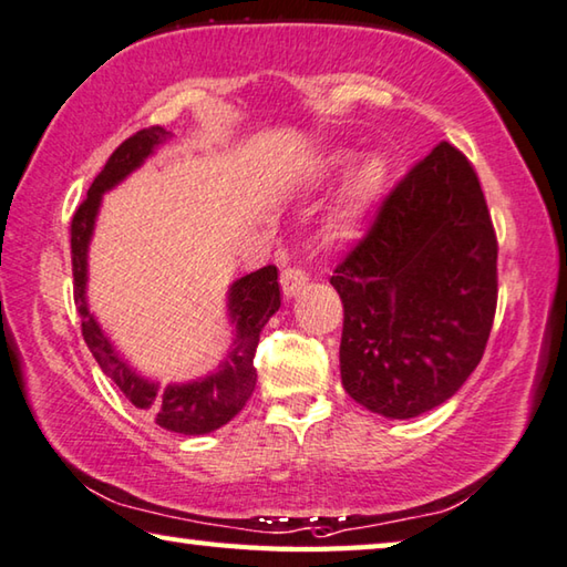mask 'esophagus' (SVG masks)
Segmentation results:
<instances>
[{
    "label": "esophagus",
    "mask_w": 567,
    "mask_h": 567,
    "mask_svg": "<svg viewBox=\"0 0 567 567\" xmlns=\"http://www.w3.org/2000/svg\"><path fill=\"white\" fill-rule=\"evenodd\" d=\"M306 286H309V276H306L301 268H284L281 271V291L286 299H293L299 296Z\"/></svg>",
    "instance_id": "esophagus-1"
}]
</instances>
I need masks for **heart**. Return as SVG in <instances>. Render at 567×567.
<instances>
[{
  "mask_svg": "<svg viewBox=\"0 0 567 567\" xmlns=\"http://www.w3.org/2000/svg\"><path fill=\"white\" fill-rule=\"evenodd\" d=\"M355 154L339 148V152H331L323 158L321 164V176L323 178H336L346 174L353 164ZM391 166L385 162V156L371 154L365 156L363 162L351 168V174L346 176L339 196L333 198V204L326 208L321 218L319 234L326 246H341L355 236V231L363 226L365 218L381 202V196L389 186Z\"/></svg>",
  "mask_w": 567,
  "mask_h": 567,
  "instance_id": "obj_1",
  "label": "heart"
}]
</instances>
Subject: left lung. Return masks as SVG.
Returning <instances> with one entry per match:
<instances>
[{"label": "left lung", "instance_id": "8db88e82", "mask_svg": "<svg viewBox=\"0 0 567 567\" xmlns=\"http://www.w3.org/2000/svg\"><path fill=\"white\" fill-rule=\"evenodd\" d=\"M498 244L478 176L441 142L385 198L336 268L341 383L385 419H415L481 363L498 301Z\"/></svg>", "mask_w": 567, "mask_h": 567}]
</instances>
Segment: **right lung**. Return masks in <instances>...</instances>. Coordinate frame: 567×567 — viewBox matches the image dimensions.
<instances>
[{
	"mask_svg": "<svg viewBox=\"0 0 567 567\" xmlns=\"http://www.w3.org/2000/svg\"><path fill=\"white\" fill-rule=\"evenodd\" d=\"M174 134L162 126L142 128L109 156L102 174L89 186L86 202L76 208L72 218V271H74V303L82 316V336L89 351L112 379L118 391L132 401L138 411L154 415L156 425L164 431L184 435H204L221 429L251 399L256 385L254 353L268 319L281 306L276 266H264L254 274H246L228 286L226 311L234 326V341L228 346L226 359L212 373L186 383L162 385L154 379L132 369L114 343L106 339L102 326L89 311L86 281H89V244H92L102 196L134 174L158 146L166 144Z\"/></svg>",
	"mask_w": 567,
	"mask_h": 567,
	"instance_id": "obj_1",
	"label": "right lung"
}]
</instances>
